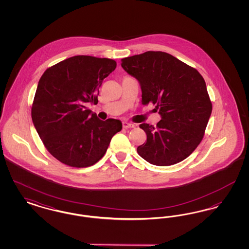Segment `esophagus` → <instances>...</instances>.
<instances>
[{"mask_svg":"<svg viewBox=\"0 0 249 249\" xmlns=\"http://www.w3.org/2000/svg\"><path fill=\"white\" fill-rule=\"evenodd\" d=\"M122 125H123V128H124V129L134 128V125H133V124H130V123H128V122H126V121H124V122L122 123Z\"/></svg>","mask_w":249,"mask_h":249,"instance_id":"esophagus-1","label":"esophagus"}]
</instances>
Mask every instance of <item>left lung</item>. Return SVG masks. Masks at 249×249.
<instances>
[{"mask_svg":"<svg viewBox=\"0 0 249 249\" xmlns=\"http://www.w3.org/2000/svg\"><path fill=\"white\" fill-rule=\"evenodd\" d=\"M121 66L140 84L142 105L152 103L161 117L157 127L140 124L146 142L137 147L138 154L157 166L173 165L188 158L202 140L212 113L201 73L161 51L124 58Z\"/></svg>","mask_w":249,"mask_h":249,"instance_id":"obj_1","label":"left lung"}]
</instances>
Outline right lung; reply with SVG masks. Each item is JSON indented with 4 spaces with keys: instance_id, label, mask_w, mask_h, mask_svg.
I'll list each match as a JSON object with an SVG mask.
<instances>
[{
    "instance_id": "right-lung-1",
    "label": "right lung",
    "mask_w": 249,
    "mask_h": 249,
    "mask_svg": "<svg viewBox=\"0 0 249 249\" xmlns=\"http://www.w3.org/2000/svg\"><path fill=\"white\" fill-rule=\"evenodd\" d=\"M116 67L114 59L74 56L41 76L32 119L48 152L60 162L76 168L93 165L122 129L119 119L103 121L87 107L98 103L104 79Z\"/></svg>"
}]
</instances>
